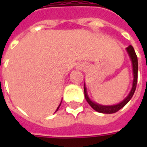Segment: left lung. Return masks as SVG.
I'll use <instances>...</instances> for the list:
<instances>
[{"mask_svg":"<svg viewBox=\"0 0 147 147\" xmlns=\"http://www.w3.org/2000/svg\"><path fill=\"white\" fill-rule=\"evenodd\" d=\"M127 53L129 54L131 62H132V67H133V74H134V80H133V85L132 88L131 92L128 94V96L126 98L123 100V102H121L119 104L115 105H108V106H105V105H100L96 104L94 102H91L88 98V96L86 94V88L84 87V94H85V98H86V102H88L91 107H92L94 110H96L98 113H117V111H119L120 109H122L126 105L127 102H129L130 99L132 98L133 94L135 93V90L136 89V85H137V80H138V58L136 56V53L134 48H133L131 45H129L128 47H127Z\"/></svg>","mask_w":147,"mask_h":147,"instance_id":"8db88e82","label":"left lung"}]
</instances>
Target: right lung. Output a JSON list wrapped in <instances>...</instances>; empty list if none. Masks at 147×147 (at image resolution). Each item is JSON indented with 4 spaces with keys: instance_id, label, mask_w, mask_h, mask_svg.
<instances>
[{
    "instance_id": "1",
    "label": "right lung",
    "mask_w": 147,
    "mask_h": 147,
    "mask_svg": "<svg viewBox=\"0 0 147 147\" xmlns=\"http://www.w3.org/2000/svg\"><path fill=\"white\" fill-rule=\"evenodd\" d=\"M60 106H61V104H60V105H59V106H58V108L57 109V110H58V109H59V107H60ZM57 110H56V111H57Z\"/></svg>"
}]
</instances>
